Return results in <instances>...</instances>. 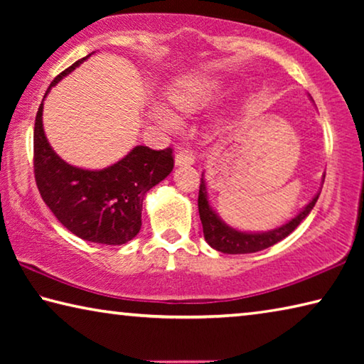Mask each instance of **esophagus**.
Segmentation results:
<instances>
[{"instance_id": "34e87169", "label": "esophagus", "mask_w": 364, "mask_h": 364, "mask_svg": "<svg viewBox=\"0 0 364 364\" xmlns=\"http://www.w3.org/2000/svg\"><path fill=\"white\" fill-rule=\"evenodd\" d=\"M194 164V156H193V152H189V151H183V149H180V151H176V154H175V165L176 167H188V165H193Z\"/></svg>"}]
</instances>
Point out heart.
Returning <instances> with one entry per match:
<instances>
[{"mask_svg": "<svg viewBox=\"0 0 364 364\" xmlns=\"http://www.w3.org/2000/svg\"><path fill=\"white\" fill-rule=\"evenodd\" d=\"M220 91L221 85L218 80L202 75L188 77L178 82L175 88L170 91V101L183 112H196V110L205 107L217 100ZM157 117L168 128H173L176 125V120L165 110H159Z\"/></svg>", "mask_w": 364, "mask_h": 364, "instance_id": "1", "label": "heart"}]
</instances>
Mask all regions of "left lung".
<instances>
[{
    "instance_id": "8db88e82",
    "label": "left lung",
    "mask_w": 364,
    "mask_h": 364,
    "mask_svg": "<svg viewBox=\"0 0 364 364\" xmlns=\"http://www.w3.org/2000/svg\"><path fill=\"white\" fill-rule=\"evenodd\" d=\"M323 183H324V175H323ZM321 193V191H319ZM319 193L313 197V199L308 202V204L301 208L299 215L287 221L286 225L279 228H274L271 231L264 232H245L234 230V228L228 226L223 220H221L208 202V194H207V184L204 180V173L200 178V188H199V215L202 221V230H204V237L207 244L213 247L215 250L223 252V254H252V252H258L263 249H268L276 242L282 241V239L287 237L295 228H297L301 221H304L308 213L311 212V208L315 207Z\"/></svg>"
}]
</instances>
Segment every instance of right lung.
Instances as JSON below:
<instances>
[{"label":"right lung","mask_w":364,"mask_h":364,"mask_svg":"<svg viewBox=\"0 0 364 364\" xmlns=\"http://www.w3.org/2000/svg\"><path fill=\"white\" fill-rule=\"evenodd\" d=\"M90 56L59 73L45 97L53 86ZM41 115L43 101L35 119L33 171L36 186L49 210L67 230L85 241L106 245L132 241L141 230L146 193L173 170L170 147L154 151L147 146H136L107 168H78L64 162L49 146Z\"/></svg>","instance_id":"add662e5"}]
</instances>
